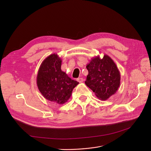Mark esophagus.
Here are the masks:
<instances>
[{"label": "esophagus", "instance_id": "esophagus-1", "mask_svg": "<svg viewBox=\"0 0 151 151\" xmlns=\"http://www.w3.org/2000/svg\"><path fill=\"white\" fill-rule=\"evenodd\" d=\"M77 81L79 83H83L84 81V79L83 78H79L77 79Z\"/></svg>", "mask_w": 151, "mask_h": 151}]
</instances>
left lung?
Instances as JSON below:
<instances>
[{"mask_svg":"<svg viewBox=\"0 0 151 151\" xmlns=\"http://www.w3.org/2000/svg\"><path fill=\"white\" fill-rule=\"evenodd\" d=\"M86 68L88 75L85 84L97 98L106 100L117 92L121 84V74L109 55L105 54L102 59L99 55L92 58Z\"/></svg>","mask_w":151,"mask_h":151,"instance_id":"left-lung-1","label":"left lung"}]
</instances>
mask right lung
Masks as SVG:
<instances>
[{
    "label": "right lung",
    "instance_id": "obj_1",
    "mask_svg": "<svg viewBox=\"0 0 151 151\" xmlns=\"http://www.w3.org/2000/svg\"><path fill=\"white\" fill-rule=\"evenodd\" d=\"M61 64V58L57 54H52L43 60L37 76V85L42 96L59 105L68 100L79 84L62 71Z\"/></svg>",
    "mask_w": 151,
    "mask_h": 151
}]
</instances>
